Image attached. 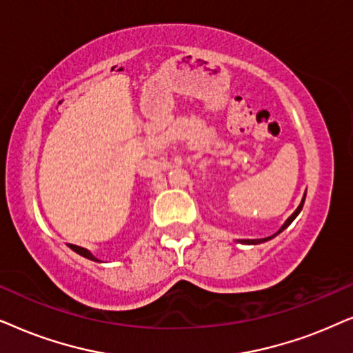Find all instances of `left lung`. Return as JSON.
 <instances>
[{
    "label": "left lung",
    "mask_w": 353,
    "mask_h": 353,
    "mask_svg": "<svg viewBox=\"0 0 353 353\" xmlns=\"http://www.w3.org/2000/svg\"><path fill=\"white\" fill-rule=\"evenodd\" d=\"M305 196H307V192H305L303 194V199H302V201H300V205L297 206V210L294 211L292 214L289 216L288 219H285V223L281 225V229L276 234H272V236H270V237H265V239H239V241H236V242H239V243H243V245H258V243H263V242H268V241H271V239H274L276 236H278V234H281L284 231L285 228H289L290 225V223H292V221L297 218L299 216V213L300 211H302V208H303V203H305Z\"/></svg>",
    "instance_id": "8db88e82"
}]
</instances>
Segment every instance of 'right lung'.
Here are the masks:
<instances>
[{
	"instance_id": "1",
	"label": "right lung",
	"mask_w": 353,
	"mask_h": 353,
	"mask_svg": "<svg viewBox=\"0 0 353 353\" xmlns=\"http://www.w3.org/2000/svg\"><path fill=\"white\" fill-rule=\"evenodd\" d=\"M69 248H70V250H74L75 253H79V255H81V256L87 258V260H92V261H98V263H100V260H98V258H97L95 255H93V253H92L90 250H87V248L79 247V245H72V243H69Z\"/></svg>"
}]
</instances>
